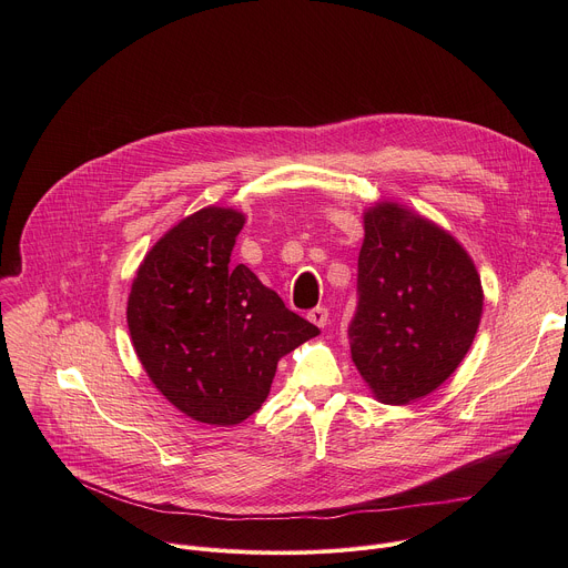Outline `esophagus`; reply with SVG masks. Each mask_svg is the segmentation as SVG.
I'll list each match as a JSON object with an SVG mask.
<instances>
[{
  "label": "esophagus",
  "mask_w": 568,
  "mask_h": 568,
  "mask_svg": "<svg viewBox=\"0 0 568 568\" xmlns=\"http://www.w3.org/2000/svg\"><path fill=\"white\" fill-rule=\"evenodd\" d=\"M307 318L314 323V326H318V328H326V326H328V307L316 305L314 310H310V312H307Z\"/></svg>",
  "instance_id": "esophagus-1"
}]
</instances>
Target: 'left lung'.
Returning <instances> with one entry per match:
<instances>
[{
  "mask_svg": "<svg viewBox=\"0 0 568 568\" xmlns=\"http://www.w3.org/2000/svg\"><path fill=\"white\" fill-rule=\"evenodd\" d=\"M353 362L384 404L436 390L467 355L483 312L480 276L456 237L395 202L364 213Z\"/></svg>",
  "mask_w": 568,
  "mask_h": 568,
  "instance_id": "8db88e82",
  "label": "left lung"
}]
</instances>
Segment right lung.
<instances>
[{
  "label": "right lung",
  "mask_w": 568,
  "mask_h": 568,
  "mask_svg": "<svg viewBox=\"0 0 568 568\" xmlns=\"http://www.w3.org/2000/svg\"><path fill=\"white\" fill-rule=\"evenodd\" d=\"M245 215L206 206L145 254L128 298L141 366L171 404L206 425L261 409L278 359L318 335L245 267H231Z\"/></svg>",
  "instance_id": "1"
}]
</instances>
